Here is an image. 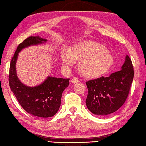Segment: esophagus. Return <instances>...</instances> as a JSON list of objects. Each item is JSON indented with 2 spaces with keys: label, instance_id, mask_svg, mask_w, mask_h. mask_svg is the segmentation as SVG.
<instances>
[{
  "label": "esophagus",
  "instance_id": "34e87169",
  "mask_svg": "<svg viewBox=\"0 0 146 146\" xmlns=\"http://www.w3.org/2000/svg\"><path fill=\"white\" fill-rule=\"evenodd\" d=\"M71 82H72V83L75 84L76 82H79V79H78L76 78H73L72 79H71Z\"/></svg>",
  "mask_w": 146,
  "mask_h": 146
}]
</instances>
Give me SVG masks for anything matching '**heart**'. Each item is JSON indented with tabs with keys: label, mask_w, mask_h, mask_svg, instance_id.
Masks as SVG:
<instances>
[{
	"label": "heart",
	"mask_w": 146,
	"mask_h": 146,
	"mask_svg": "<svg viewBox=\"0 0 146 146\" xmlns=\"http://www.w3.org/2000/svg\"><path fill=\"white\" fill-rule=\"evenodd\" d=\"M79 70L85 77L98 78L106 74L114 64V58L108 49L96 41L86 40L77 43L68 51L63 50L61 60L65 67L79 60Z\"/></svg>",
	"instance_id": "obj_1"
}]
</instances>
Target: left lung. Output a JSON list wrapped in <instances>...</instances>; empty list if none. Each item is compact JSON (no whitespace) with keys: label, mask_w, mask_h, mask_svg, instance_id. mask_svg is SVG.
<instances>
[{"label":"left lung","mask_w":146,"mask_h":146,"mask_svg":"<svg viewBox=\"0 0 146 146\" xmlns=\"http://www.w3.org/2000/svg\"><path fill=\"white\" fill-rule=\"evenodd\" d=\"M121 69L109 77L86 82L88 90L86 104L93 114L106 116L117 111L125 103L134 75L132 62L128 55Z\"/></svg>","instance_id":"1"}]
</instances>
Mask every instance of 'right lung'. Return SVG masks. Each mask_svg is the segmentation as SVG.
I'll list each match as a JSON object with an SVG mask.
<instances>
[{"instance_id":"obj_1","label":"right lung","mask_w":146,"mask_h":146,"mask_svg":"<svg viewBox=\"0 0 146 146\" xmlns=\"http://www.w3.org/2000/svg\"><path fill=\"white\" fill-rule=\"evenodd\" d=\"M46 41V39L39 36H31L23 40L18 45L9 68V86L18 102L28 113L39 117H49L56 114L61 104L62 93L69 84V79L48 76L39 85L28 86L18 78L16 64L18 54L22 49Z\"/></svg>"}]
</instances>
